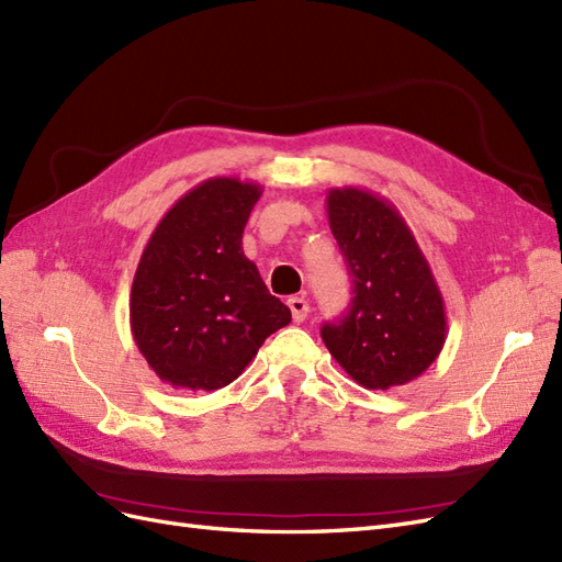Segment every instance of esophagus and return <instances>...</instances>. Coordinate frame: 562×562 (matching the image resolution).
<instances>
[{
    "label": "esophagus",
    "instance_id": "1",
    "mask_svg": "<svg viewBox=\"0 0 562 562\" xmlns=\"http://www.w3.org/2000/svg\"><path fill=\"white\" fill-rule=\"evenodd\" d=\"M288 307H291L295 323H302L304 318H307V314H310V302L304 300V297H300V295L288 300Z\"/></svg>",
    "mask_w": 562,
    "mask_h": 562
}]
</instances>
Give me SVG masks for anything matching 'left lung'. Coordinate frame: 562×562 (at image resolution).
I'll use <instances>...</instances> for the list:
<instances>
[{"instance_id": "obj_1", "label": "left lung", "mask_w": 562, "mask_h": 562, "mask_svg": "<svg viewBox=\"0 0 562 562\" xmlns=\"http://www.w3.org/2000/svg\"><path fill=\"white\" fill-rule=\"evenodd\" d=\"M326 206L353 297L342 318L323 323V342L366 389L384 391L417 380L448 337L446 302L427 258L384 196L335 187Z\"/></svg>"}]
</instances>
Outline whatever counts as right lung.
I'll use <instances>...</instances> for the list:
<instances>
[{
	"instance_id": "1",
	"label": "right lung",
	"mask_w": 562,
	"mask_h": 562,
	"mask_svg": "<svg viewBox=\"0 0 562 562\" xmlns=\"http://www.w3.org/2000/svg\"><path fill=\"white\" fill-rule=\"evenodd\" d=\"M262 187L209 178L180 196L140 255L131 333L157 378L213 391L241 375L265 339L291 323L244 248Z\"/></svg>"
}]
</instances>
